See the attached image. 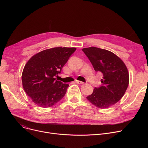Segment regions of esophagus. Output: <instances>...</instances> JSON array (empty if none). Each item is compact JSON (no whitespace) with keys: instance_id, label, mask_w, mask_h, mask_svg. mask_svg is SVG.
<instances>
[{"instance_id":"esophagus-1","label":"esophagus","mask_w":148,"mask_h":148,"mask_svg":"<svg viewBox=\"0 0 148 148\" xmlns=\"http://www.w3.org/2000/svg\"><path fill=\"white\" fill-rule=\"evenodd\" d=\"M75 82H76L77 84H82L84 83L83 82H81V81H79V80H76Z\"/></svg>"}]
</instances>
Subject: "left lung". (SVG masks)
Returning <instances> with one entry per match:
<instances>
[{
  "label": "left lung",
  "mask_w": 148,
  "mask_h": 148,
  "mask_svg": "<svg viewBox=\"0 0 148 148\" xmlns=\"http://www.w3.org/2000/svg\"><path fill=\"white\" fill-rule=\"evenodd\" d=\"M86 54L96 72L101 73L102 85L95 88L86 97L93 105L107 108L122 98L129 84V74L123 62L113 53L97 47L84 48Z\"/></svg>",
  "instance_id": "8db88e82"
}]
</instances>
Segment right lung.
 Masks as SVG:
<instances>
[{
  "label": "right lung",
  "mask_w": 148,
  "mask_h": 148,
  "mask_svg": "<svg viewBox=\"0 0 148 148\" xmlns=\"http://www.w3.org/2000/svg\"><path fill=\"white\" fill-rule=\"evenodd\" d=\"M76 50L71 47H55L43 50L31 58L22 73L23 86L32 101L41 107L53 106L65 96L68 84L55 77Z\"/></svg>",
  "instance_id": "add662e5"
}]
</instances>
